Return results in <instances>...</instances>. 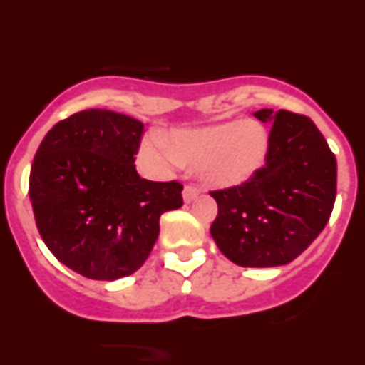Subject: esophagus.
<instances>
[{
  "instance_id": "1",
  "label": "esophagus",
  "mask_w": 365,
  "mask_h": 365,
  "mask_svg": "<svg viewBox=\"0 0 365 365\" xmlns=\"http://www.w3.org/2000/svg\"><path fill=\"white\" fill-rule=\"evenodd\" d=\"M182 197H185V202L195 201L199 197V188L195 185H186L182 190Z\"/></svg>"
}]
</instances>
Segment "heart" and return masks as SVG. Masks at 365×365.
Instances as JSON below:
<instances>
[{"instance_id":"b5f03b06","label":"heart","mask_w":365,"mask_h":365,"mask_svg":"<svg viewBox=\"0 0 365 365\" xmlns=\"http://www.w3.org/2000/svg\"><path fill=\"white\" fill-rule=\"evenodd\" d=\"M270 135L257 120L212 125L201 130H175L166 143L150 137L143 144V157L160 170L192 164L205 182L232 188L252 179L269 153Z\"/></svg>"}]
</instances>
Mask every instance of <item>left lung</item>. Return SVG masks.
Listing matches in <instances>:
<instances>
[{"label": "left lung", "instance_id": "left-lung-1", "mask_svg": "<svg viewBox=\"0 0 365 365\" xmlns=\"http://www.w3.org/2000/svg\"><path fill=\"white\" fill-rule=\"evenodd\" d=\"M270 124L265 166L250 180L210 192L217 217L210 234L240 267H279L318 237L336 199V159L305 115L261 109Z\"/></svg>", "mask_w": 365, "mask_h": 365}]
</instances>
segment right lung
<instances>
[{
  "label": "right lung",
  "instance_id": "right-lung-1",
  "mask_svg": "<svg viewBox=\"0 0 365 365\" xmlns=\"http://www.w3.org/2000/svg\"><path fill=\"white\" fill-rule=\"evenodd\" d=\"M143 122L86 109L53 125L32 160L29 197L41 240L89 279L137 272L159 237L164 212L182 206L179 180L140 179Z\"/></svg>",
  "mask_w": 365,
  "mask_h": 365
}]
</instances>
